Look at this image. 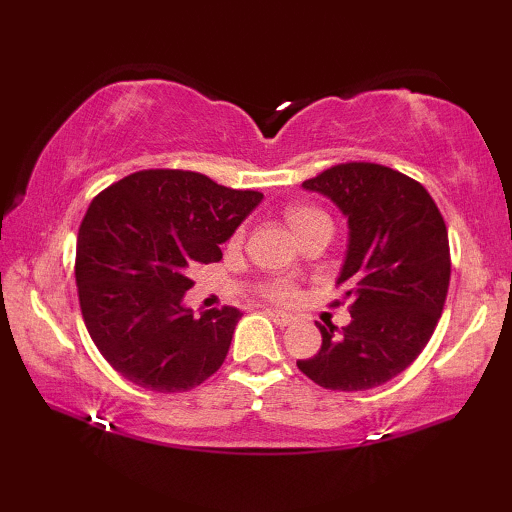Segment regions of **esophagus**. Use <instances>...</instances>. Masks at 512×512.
<instances>
[{
  "instance_id": "1",
  "label": "esophagus",
  "mask_w": 512,
  "mask_h": 512,
  "mask_svg": "<svg viewBox=\"0 0 512 512\" xmlns=\"http://www.w3.org/2000/svg\"><path fill=\"white\" fill-rule=\"evenodd\" d=\"M266 314L273 318V323L275 325H280V327H287V325H291L293 323V316H289V314H284V311H277V309H266Z\"/></svg>"
}]
</instances>
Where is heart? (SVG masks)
Returning <instances> with one entry per match:
<instances>
[{"mask_svg": "<svg viewBox=\"0 0 512 512\" xmlns=\"http://www.w3.org/2000/svg\"><path fill=\"white\" fill-rule=\"evenodd\" d=\"M284 216H287L291 228L296 230V235H300V232H305L311 225H316L320 221H329V216L323 210L302 203H291L284 207ZM259 291H262L264 298L280 302V305H287V302L296 300L298 296L296 284L284 280V277H266V280L259 284Z\"/></svg>", "mask_w": 512, "mask_h": 512, "instance_id": "obj_1", "label": "heart"}]
</instances>
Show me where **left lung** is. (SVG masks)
I'll return each mask as SVG.
<instances>
[{
    "label": "left lung",
    "mask_w": 512,
    "mask_h": 512,
    "mask_svg": "<svg viewBox=\"0 0 512 512\" xmlns=\"http://www.w3.org/2000/svg\"><path fill=\"white\" fill-rule=\"evenodd\" d=\"M302 187L348 216L336 287L352 320L341 332L318 323L323 345L298 368L329 391H368L409 368L438 325L452 273L447 225L418 180L384 164H334Z\"/></svg>",
    "instance_id": "left-lung-1"
}]
</instances>
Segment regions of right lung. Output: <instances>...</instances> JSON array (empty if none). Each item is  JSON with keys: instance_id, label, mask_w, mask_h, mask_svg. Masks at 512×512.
Returning a JSON list of instances; mask_svg holds the SVG:
<instances>
[{"instance_id": "1", "label": "right lung", "mask_w": 512, "mask_h": 512, "mask_svg": "<svg viewBox=\"0 0 512 512\" xmlns=\"http://www.w3.org/2000/svg\"><path fill=\"white\" fill-rule=\"evenodd\" d=\"M262 198L185 169L135 171L94 196L76 241V287L85 327L121 377L183 393L221 368L241 311L194 316L183 296L194 268L219 262Z\"/></svg>"}]
</instances>
